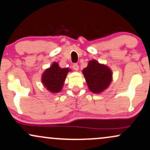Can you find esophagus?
I'll return each mask as SVG.
<instances>
[{"label":"esophagus","instance_id":"1","mask_svg":"<svg viewBox=\"0 0 150 150\" xmlns=\"http://www.w3.org/2000/svg\"><path fill=\"white\" fill-rule=\"evenodd\" d=\"M73 69L75 70V71H78L79 70V66L77 64H73Z\"/></svg>","mask_w":150,"mask_h":150}]
</instances>
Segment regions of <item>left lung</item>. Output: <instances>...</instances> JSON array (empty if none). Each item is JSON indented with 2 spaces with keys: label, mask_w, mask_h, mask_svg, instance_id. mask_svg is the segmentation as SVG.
<instances>
[{
  "label": "left lung",
  "mask_w": 150,
  "mask_h": 150,
  "mask_svg": "<svg viewBox=\"0 0 150 150\" xmlns=\"http://www.w3.org/2000/svg\"><path fill=\"white\" fill-rule=\"evenodd\" d=\"M88 88L94 93H98L107 88L111 81V70L95 60L89 62L88 66L83 70Z\"/></svg>",
  "instance_id": "obj_1"
}]
</instances>
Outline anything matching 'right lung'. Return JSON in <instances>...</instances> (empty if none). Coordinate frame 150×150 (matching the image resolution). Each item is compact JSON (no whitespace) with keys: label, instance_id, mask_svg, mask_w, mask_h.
<instances>
[{"label":"right lung","instance_id":"1","mask_svg":"<svg viewBox=\"0 0 150 150\" xmlns=\"http://www.w3.org/2000/svg\"><path fill=\"white\" fill-rule=\"evenodd\" d=\"M69 69H62L57 63H54L43 74L42 82L48 91L58 93L62 90Z\"/></svg>","mask_w":150,"mask_h":150}]
</instances>
